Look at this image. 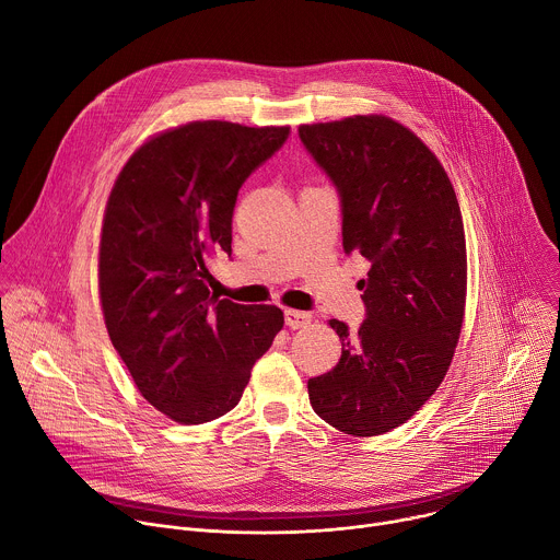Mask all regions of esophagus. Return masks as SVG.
I'll return each mask as SVG.
<instances>
[{
	"label": "esophagus",
	"mask_w": 560,
	"mask_h": 560,
	"mask_svg": "<svg viewBox=\"0 0 560 560\" xmlns=\"http://www.w3.org/2000/svg\"><path fill=\"white\" fill-rule=\"evenodd\" d=\"M310 322H312V314L301 312V310H285V326H290L292 330L307 328Z\"/></svg>",
	"instance_id": "34e87169"
}]
</instances>
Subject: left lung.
<instances>
[{"mask_svg":"<svg viewBox=\"0 0 560 560\" xmlns=\"http://www.w3.org/2000/svg\"><path fill=\"white\" fill-rule=\"evenodd\" d=\"M299 137L341 195L343 248L370 261L368 318L341 339L335 370L307 381L312 410L352 436L412 419L441 385L467 296L465 230L436 154L404 124L354 115L303 124Z\"/></svg>","mask_w":560,"mask_h":560,"instance_id":"1","label":"left lung"}]
</instances>
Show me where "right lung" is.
<instances>
[{
	"mask_svg": "<svg viewBox=\"0 0 560 560\" xmlns=\"http://www.w3.org/2000/svg\"><path fill=\"white\" fill-rule=\"evenodd\" d=\"M290 126L190 121L143 141L110 190L100 238L108 337L145 401L182 425L230 412L283 328L277 305L208 288L232 248V212L250 173Z\"/></svg>",
	"mask_w": 560,
	"mask_h": 560,
	"instance_id": "obj_1",
	"label": "right lung"
}]
</instances>
